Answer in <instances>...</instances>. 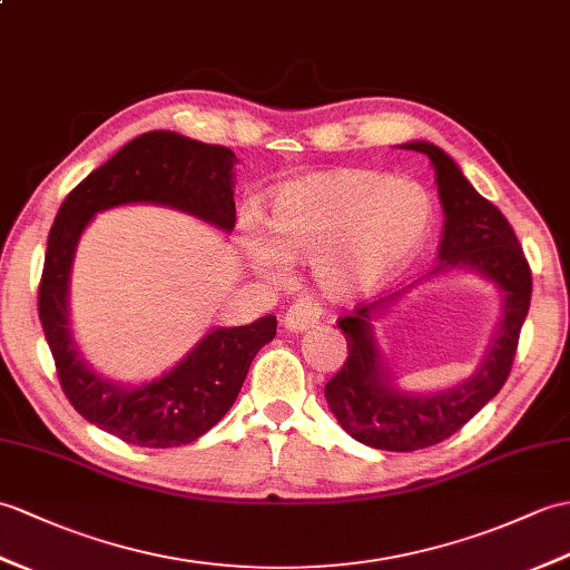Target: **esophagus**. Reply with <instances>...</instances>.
<instances>
[{
	"label": "esophagus",
	"mask_w": 570,
	"mask_h": 570,
	"mask_svg": "<svg viewBox=\"0 0 570 570\" xmlns=\"http://www.w3.org/2000/svg\"><path fill=\"white\" fill-rule=\"evenodd\" d=\"M323 317V303L315 298H296L291 303L286 315H284V327L288 333H303V330H311L317 325Z\"/></svg>",
	"instance_id": "obj_1"
}]
</instances>
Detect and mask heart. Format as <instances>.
Returning a JSON list of instances; mask_svg holds the SVG:
<instances>
[{
	"mask_svg": "<svg viewBox=\"0 0 570 570\" xmlns=\"http://www.w3.org/2000/svg\"><path fill=\"white\" fill-rule=\"evenodd\" d=\"M434 204L422 184L368 169H337L276 189L267 233L245 223L249 264L282 274V257H315V276L330 296H350L391 279L425 245Z\"/></svg>",
	"mask_w": 570,
	"mask_h": 570,
	"instance_id": "1",
	"label": "heart"
}]
</instances>
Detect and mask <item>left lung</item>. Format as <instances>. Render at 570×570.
<instances>
[{
  "label": "left lung",
  "mask_w": 570,
  "mask_h": 570,
  "mask_svg": "<svg viewBox=\"0 0 570 570\" xmlns=\"http://www.w3.org/2000/svg\"><path fill=\"white\" fill-rule=\"evenodd\" d=\"M399 148L428 155L434 167L444 233L432 276L469 269L495 284L502 296L500 325L481 366L456 386L436 393L401 391L381 356L374 317L386 313L401 294L356 306L337 321L347 340V362L325 386L330 410L356 442L386 452H415L459 432L505 386L532 298V272L508 218L471 187L452 157L425 140Z\"/></svg>",
  "instance_id": "1"
}]
</instances>
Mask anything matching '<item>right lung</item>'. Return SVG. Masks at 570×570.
Here are the masks:
<instances>
[{
	"label": "right lung",
	"instance_id": "add662e5",
	"mask_svg": "<svg viewBox=\"0 0 570 570\" xmlns=\"http://www.w3.org/2000/svg\"><path fill=\"white\" fill-rule=\"evenodd\" d=\"M235 163V153L223 145L150 130L79 181L50 228L38 315L60 386L79 415L128 444L167 449L206 434L233 407L255 354L274 340L276 317L214 327L169 372L128 386L97 374L72 337L70 274L77 243L99 210L126 204L169 206L230 233Z\"/></svg>",
	"mask_w": 570,
	"mask_h": 570
}]
</instances>
